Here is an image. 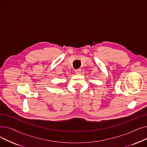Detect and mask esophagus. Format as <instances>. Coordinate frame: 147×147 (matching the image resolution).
<instances>
[{
  "instance_id": "obj_1",
  "label": "esophagus",
  "mask_w": 147,
  "mask_h": 147,
  "mask_svg": "<svg viewBox=\"0 0 147 147\" xmlns=\"http://www.w3.org/2000/svg\"><path fill=\"white\" fill-rule=\"evenodd\" d=\"M81 71H82L81 68L76 69H75V73H76V74H80V73H81Z\"/></svg>"
}]
</instances>
